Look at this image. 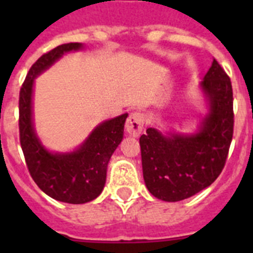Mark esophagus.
<instances>
[{"label": "esophagus", "mask_w": 253, "mask_h": 253, "mask_svg": "<svg viewBox=\"0 0 253 253\" xmlns=\"http://www.w3.org/2000/svg\"><path fill=\"white\" fill-rule=\"evenodd\" d=\"M144 126V119L140 113H131L125 123V130L131 137H138Z\"/></svg>", "instance_id": "obj_1"}]
</instances>
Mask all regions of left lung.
I'll return each instance as SVG.
<instances>
[{"label":"left lung","instance_id":"left-lung-1","mask_svg":"<svg viewBox=\"0 0 253 253\" xmlns=\"http://www.w3.org/2000/svg\"><path fill=\"white\" fill-rule=\"evenodd\" d=\"M200 88L208 113L195 133L148 128L139 138L144 182L163 202H180L210 186L227 161L233 137V92L231 80L215 59Z\"/></svg>","mask_w":253,"mask_h":253}]
</instances>
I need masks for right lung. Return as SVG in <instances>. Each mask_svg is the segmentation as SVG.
Instances as JSON below:
<instances>
[{"instance_id":"1","label":"right lung","mask_w":253,"mask_h":253,"mask_svg":"<svg viewBox=\"0 0 253 253\" xmlns=\"http://www.w3.org/2000/svg\"><path fill=\"white\" fill-rule=\"evenodd\" d=\"M84 48L81 43L58 45L31 66L20 90V143L26 166L42 191L58 202L84 204L101 194L106 181L107 163L124 135L128 114L105 120L72 152H50L42 144L33 122V87L35 78L68 51Z\"/></svg>"}]
</instances>
